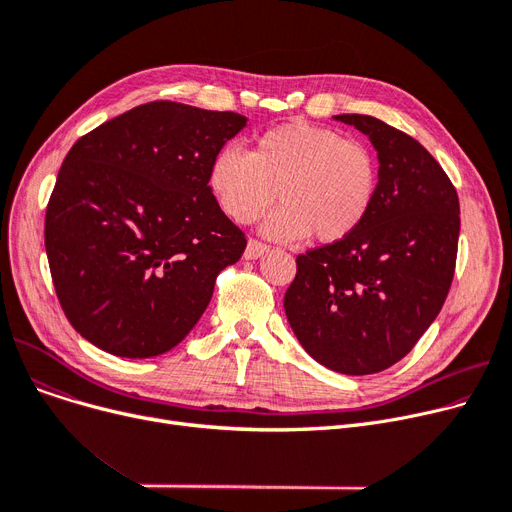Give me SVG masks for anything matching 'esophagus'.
Listing matches in <instances>:
<instances>
[{"instance_id":"obj_1","label":"esophagus","mask_w":512,"mask_h":512,"mask_svg":"<svg viewBox=\"0 0 512 512\" xmlns=\"http://www.w3.org/2000/svg\"><path fill=\"white\" fill-rule=\"evenodd\" d=\"M265 253H270V247H267L265 242H261V240H255V238H251V240L247 242V249H245V259H259V257H263Z\"/></svg>"}]
</instances>
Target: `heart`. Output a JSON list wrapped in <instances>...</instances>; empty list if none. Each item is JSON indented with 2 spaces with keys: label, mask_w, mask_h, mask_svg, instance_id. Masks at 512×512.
<instances>
[{
  "label": "heart",
  "mask_w": 512,
  "mask_h": 512,
  "mask_svg": "<svg viewBox=\"0 0 512 512\" xmlns=\"http://www.w3.org/2000/svg\"><path fill=\"white\" fill-rule=\"evenodd\" d=\"M378 161L355 139L303 120L261 132L247 153L224 147L213 155L207 184L236 224H253L278 199L265 234L317 245L351 238L378 195Z\"/></svg>",
  "instance_id": "heart-1"
}]
</instances>
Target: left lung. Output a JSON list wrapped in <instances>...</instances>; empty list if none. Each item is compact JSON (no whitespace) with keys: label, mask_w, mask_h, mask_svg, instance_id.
Wrapping results in <instances>:
<instances>
[{"label":"left lung","mask_w":512,"mask_h":512,"mask_svg":"<svg viewBox=\"0 0 512 512\" xmlns=\"http://www.w3.org/2000/svg\"><path fill=\"white\" fill-rule=\"evenodd\" d=\"M334 118L378 151V195L351 238L297 257L284 311L317 363L367 375L409 355L438 317L454 276L461 207L442 166L407 132L363 114Z\"/></svg>","instance_id":"8db88e82"}]
</instances>
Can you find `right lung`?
Here are the masks:
<instances>
[{
  "label": "right lung",
  "instance_id": "right-lung-1",
  "mask_svg": "<svg viewBox=\"0 0 512 512\" xmlns=\"http://www.w3.org/2000/svg\"><path fill=\"white\" fill-rule=\"evenodd\" d=\"M247 118L151 101L68 151L45 211V251L72 328L105 353H168L207 309L247 238L209 191L213 155Z\"/></svg>",
  "mask_w": 512,
  "mask_h": 512
}]
</instances>
